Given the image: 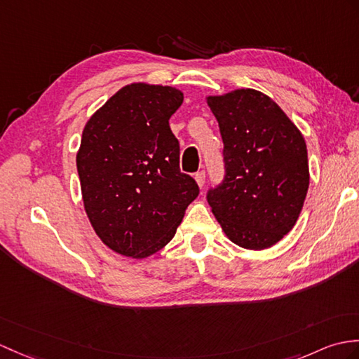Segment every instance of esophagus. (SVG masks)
<instances>
[{
    "mask_svg": "<svg viewBox=\"0 0 359 359\" xmlns=\"http://www.w3.org/2000/svg\"><path fill=\"white\" fill-rule=\"evenodd\" d=\"M194 179H196V182H197L198 188H203V185H205V171H198V172H196Z\"/></svg>",
    "mask_w": 359,
    "mask_h": 359,
    "instance_id": "1",
    "label": "esophagus"
}]
</instances>
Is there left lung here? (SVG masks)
I'll return each mask as SVG.
<instances>
[{
    "label": "left lung",
    "instance_id": "1",
    "mask_svg": "<svg viewBox=\"0 0 359 359\" xmlns=\"http://www.w3.org/2000/svg\"><path fill=\"white\" fill-rule=\"evenodd\" d=\"M223 140V183L208 203L232 243L262 251L294 228L309 188L306 140L277 102L254 88L206 96Z\"/></svg>",
    "mask_w": 359,
    "mask_h": 359
}]
</instances>
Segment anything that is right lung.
Instances as JSON below:
<instances>
[{
    "label": "right lung",
    "instance_id": "obj_1",
    "mask_svg": "<svg viewBox=\"0 0 359 359\" xmlns=\"http://www.w3.org/2000/svg\"><path fill=\"white\" fill-rule=\"evenodd\" d=\"M183 93L133 82L96 110L76 153L82 202L102 243L123 257L147 258L171 241L196 180L179 170L170 118Z\"/></svg>",
    "mask_w": 359,
    "mask_h": 359
}]
</instances>
